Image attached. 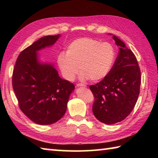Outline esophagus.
Segmentation results:
<instances>
[{
    "label": "esophagus",
    "instance_id": "esophagus-1",
    "mask_svg": "<svg viewBox=\"0 0 158 158\" xmlns=\"http://www.w3.org/2000/svg\"><path fill=\"white\" fill-rule=\"evenodd\" d=\"M77 87H86V85H84V84H78L77 85Z\"/></svg>",
    "mask_w": 158,
    "mask_h": 158
}]
</instances>
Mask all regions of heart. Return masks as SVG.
<instances>
[{
	"instance_id": "heart-1",
	"label": "heart",
	"mask_w": 158,
	"mask_h": 158,
	"mask_svg": "<svg viewBox=\"0 0 158 158\" xmlns=\"http://www.w3.org/2000/svg\"><path fill=\"white\" fill-rule=\"evenodd\" d=\"M116 56V49L109 42L81 37L68 44L66 53H59L57 63L62 75L68 81H73L79 68L81 79L97 81L109 74Z\"/></svg>"
}]
</instances>
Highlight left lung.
<instances>
[{
	"label": "left lung",
	"mask_w": 158,
	"mask_h": 158,
	"mask_svg": "<svg viewBox=\"0 0 158 158\" xmlns=\"http://www.w3.org/2000/svg\"><path fill=\"white\" fill-rule=\"evenodd\" d=\"M112 37L119 47L113 68L105 78L89 87L95 97L93 113L98 121L107 125L121 122L130 114L141 84V72L135 54L118 37L114 35Z\"/></svg>",
	"instance_id": "left-lung-1"
}]
</instances>
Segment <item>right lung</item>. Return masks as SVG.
I'll use <instances>...</instances> for the list:
<instances>
[{
    "label": "right lung",
    "instance_id": "add662e5",
    "mask_svg": "<svg viewBox=\"0 0 158 158\" xmlns=\"http://www.w3.org/2000/svg\"><path fill=\"white\" fill-rule=\"evenodd\" d=\"M60 37H42L22 51L13 71L12 86L21 110L38 125L59 121L75 89L73 84L60 78L53 64L40 59L39 51L53 46Z\"/></svg>",
    "mask_w": 158,
    "mask_h": 158
}]
</instances>
